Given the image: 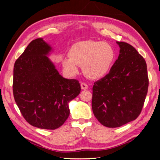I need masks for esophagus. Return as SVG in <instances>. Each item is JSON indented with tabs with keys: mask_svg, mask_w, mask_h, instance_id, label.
Segmentation results:
<instances>
[{
	"mask_svg": "<svg viewBox=\"0 0 160 160\" xmlns=\"http://www.w3.org/2000/svg\"><path fill=\"white\" fill-rule=\"evenodd\" d=\"M80 86H81V89H82V90H87V89L88 88V84H86L85 82H81Z\"/></svg>",
	"mask_w": 160,
	"mask_h": 160,
	"instance_id": "34e87169",
	"label": "esophagus"
}]
</instances>
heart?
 Segmentation results:
<instances>
[{"instance_id":"b5f03b06","label":"heart","mask_w":160,"mask_h":160,"mask_svg":"<svg viewBox=\"0 0 160 160\" xmlns=\"http://www.w3.org/2000/svg\"><path fill=\"white\" fill-rule=\"evenodd\" d=\"M69 56L61 61L68 75L78 72V66H82L83 72L90 79H99L106 75L112 68L116 52L110 44L95 41H82L74 44L68 51Z\"/></svg>"}]
</instances>
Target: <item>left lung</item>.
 I'll list each match as a JSON object with an SVG mask.
<instances>
[{"instance_id": "1", "label": "left lung", "mask_w": 160, "mask_h": 160, "mask_svg": "<svg viewBox=\"0 0 160 160\" xmlns=\"http://www.w3.org/2000/svg\"><path fill=\"white\" fill-rule=\"evenodd\" d=\"M116 43L120 47L118 59L92 88L93 113L108 128L120 127L138 117L149 85L145 59L128 43Z\"/></svg>"}]
</instances>
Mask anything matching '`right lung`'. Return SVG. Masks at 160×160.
<instances>
[{"mask_svg": "<svg viewBox=\"0 0 160 160\" xmlns=\"http://www.w3.org/2000/svg\"><path fill=\"white\" fill-rule=\"evenodd\" d=\"M53 48L42 38L29 43L15 61L13 95L25 120L37 128L54 130L70 114L68 103L80 92L77 80L59 74L48 56Z\"/></svg>", "mask_w": 160, "mask_h": 160, "instance_id": "add662e5", "label": "right lung"}]
</instances>
